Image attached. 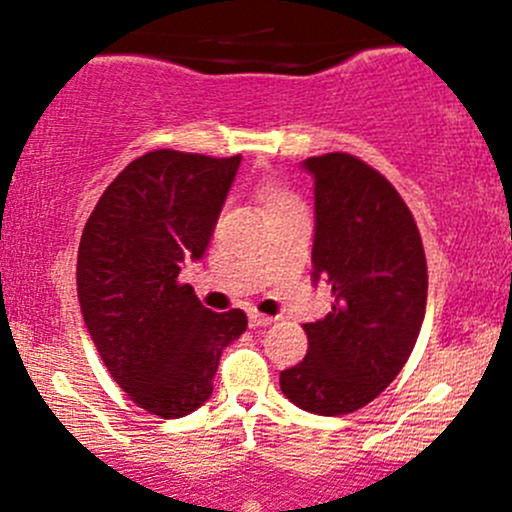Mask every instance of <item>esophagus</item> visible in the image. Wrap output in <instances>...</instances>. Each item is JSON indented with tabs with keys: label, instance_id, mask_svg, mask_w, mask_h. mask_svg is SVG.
Segmentation results:
<instances>
[{
	"label": "esophagus",
	"instance_id": "obj_1",
	"mask_svg": "<svg viewBox=\"0 0 512 512\" xmlns=\"http://www.w3.org/2000/svg\"><path fill=\"white\" fill-rule=\"evenodd\" d=\"M248 320H250V327H269L274 322V317L257 313V310H250Z\"/></svg>",
	"mask_w": 512,
	"mask_h": 512
}]
</instances>
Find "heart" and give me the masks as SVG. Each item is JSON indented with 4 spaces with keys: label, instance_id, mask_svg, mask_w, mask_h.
Wrapping results in <instances>:
<instances>
[{
    "label": "heart",
    "instance_id": "1",
    "mask_svg": "<svg viewBox=\"0 0 512 512\" xmlns=\"http://www.w3.org/2000/svg\"><path fill=\"white\" fill-rule=\"evenodd\" d=\"M257 197L262 199L264 209H267L269 216H276L281 214V211L293 209V207H301V199L274 180L260 182V187H257Z\"/></svg>",
    "mask_w": 512,
    "mask_h": 512
}]
</instances>
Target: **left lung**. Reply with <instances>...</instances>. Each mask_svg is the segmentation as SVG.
Masks as SVG:
<instances>
[{
  "label": "left lung",
  "mask_w": 512,
  "mask_h": 512,
  "mask_svg": "<svg viewBox=\"0 0 512 512\" xmlns=\"http://www.w3.org/2000/svg\"><path fill=\"white\" fill-rule=\"evenodd\" d=\"M315 178L313 281L332 310L303 325L308 354L281 370L296 407L342 416L366 407L404 368L426 315L428 272L414 216L392 182L351 154L305 158Z\"/></svg>",
  "instance_id": "left-lung-1"
}]
</instances>
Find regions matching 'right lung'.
Returning a JSON list of instances; mask_svg holds the SVG:
<instances>
[{
	"label": "right lung",
	"instance_id": "add662e5",
	"mask_svg": "<svg viewBox=\"0 0 512 512\" xmlns=\"http://www.w3.org/2000/svg\"><path fill=\"white\" fill-rule=\"evenodd\" d=\"M240 156L158 149L105 187L76 260L86 330L113 380L161 419L190 414L214 392L221 351L248 327L243 310L214 313L180 264L207 250Z\"/></svg>",
	"mask_w": 512,
	"mask_h": 512
}]
</instances>
